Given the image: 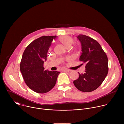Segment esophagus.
Returning <instances> with one entry per match:
<instances>
[{"mask_svg":"<svg viewBox=\"0 0 124 124\" xmlns=\"http://www.w3.org/2000/svg\"><path fill=\"white\" fill-rule=\"evenodd\" d=\"M70 71V70H69L67 69H64V70H63V72H66V73L67 72H67H69Z\"/></svg>","mask_w":124,"mask_h":124,"instance_id":"34e87169","label":"esophagus"}]
</instances>
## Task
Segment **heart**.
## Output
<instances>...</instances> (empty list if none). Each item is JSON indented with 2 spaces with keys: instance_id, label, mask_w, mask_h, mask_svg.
<instances>
[{
  "instance_id": "heart-1",
  "label": "heart",
  "mask_w": 124,
  "mask_h": 124,
  "mask_svg": "<svg viewBox=\"0 0 124 124\" xmlns=\"http://www.w3.org/2000/svg\"><path fill=\"white\" fill-rule=\"evenodd\" d=\"M59 41L66 47H70L74 43L73 39L69 36H62L59 38Z\"/></svg>"
}]
</instances>
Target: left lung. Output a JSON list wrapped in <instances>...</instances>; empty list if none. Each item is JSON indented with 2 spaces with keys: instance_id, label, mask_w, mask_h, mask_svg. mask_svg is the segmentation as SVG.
I'll return each instance as SVG.
<instances>
[{
  "instance_id": "left-lung-1",
  "label": "left lung",
  "mask_w": 124,
  "mask_h": 124,
  "mask_svg": "<svg viewBox=\"0 0 124 124\" xmlns=\"http://www.w3.org/2000/svg\"><path fill=\"white\" fill-rule=\"evenodd\" d=\"M77 38L81 46L79 61L85 64V72L78 73L79 78L74 84L82 92H92L101 85L108 75V57L95 40L84 35H79Z\"/></svg>"
}]
</instances>
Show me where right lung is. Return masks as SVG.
I'll return each instance as SVG.
<instances>
[{"mask_svg": "<svg viewBox=\"0 0 124 124\" xmlns=\"http://www.w3.org/2000/svg\"><path fill=\"white\" fill-rule=\"evenodd\" d=\"M57 36L41 37L25 48L20 64L23 79L30 89L38 93H46L55 86L59 72L45 70L44 63L53 40Z\"/></svg>", "mask_w": 124, "mask_h": 124, "instance_id": "add662e5", "label": "right lung"}]
</instances>
